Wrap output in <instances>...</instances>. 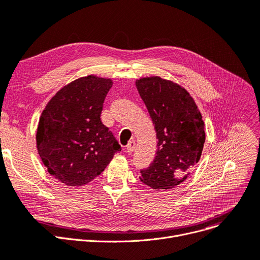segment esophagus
<instances>
[{"label": "esophagus", "mask_w": 260, "mask_h": 260, "mask_svg": "<svg viewBox=\"0 0 260 260\" xmlns=\"http://www.w3.org/2000/svg\"><path fill=\"white\" fill-rule=\"evenodd\" d=\"M135 147H136V142H135V140H132V141L128 142V144L126 145L125 149H126L127 153H132L134 149H135Z\"/></svg>", "instance_id": "esophagus-1"}]
</instances>
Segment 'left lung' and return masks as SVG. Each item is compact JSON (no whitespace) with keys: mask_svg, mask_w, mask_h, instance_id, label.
Segmentation results:
<instances>
[{"mask_svg":"<svg viewBox=\"0 0 260 260\" xmlns=\"http://www.w3.org/2000/svg\"><path fill=\"white\" fill-rule=\"evenodd\" d=\"M136 86L157 136V151L140 180L155 189H169L183 182L198 163L204 141V123L189 93L160 77L142 78Z\"/></svg>","mask_w":260,"mask_h":260,"instance_id":"1","label":"left lung"}]
</instances>
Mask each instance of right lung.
<instances>
[{"mask_svg":"<svg viewBox=\"0 0 260 260\" xmlns=\"http://www.w3.org/2000/svg\"><path fill=\"white\" fill-rule=\"evenodd\" d=\"M112 86L111 79L79 78L54 94L40 117L38 153L48 173L66 185L90 182L121 152L100 118Z\"/></svg>","mask_w":260,"mask_h":260,"instance_id":"obj_1","label":"right lung"}]
</instances>
